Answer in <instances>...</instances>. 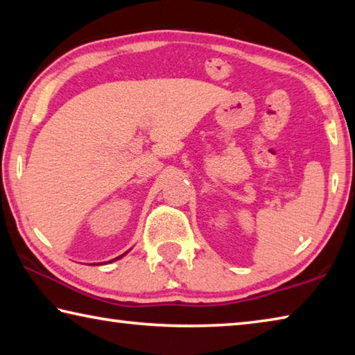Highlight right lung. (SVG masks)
I'll return each instance as SVG.
<instances>
[{
  "label": "right lung",
  "mask_w": 355,
  "mask_h": 355,
  "mask_svg": "<svg viewBox=\"0 0 355 355\" xmlns=\"http://www.w3.org/2000/svg\"><path fill=\"white\" fill-rule=\"evenodd\" d=\"M123 255H120V257H117V258H114V260H119V258H122ZM114 260H111V261H114Z\"/></svg>",
  "instance_id": "add662e5"
}]
</instances>
